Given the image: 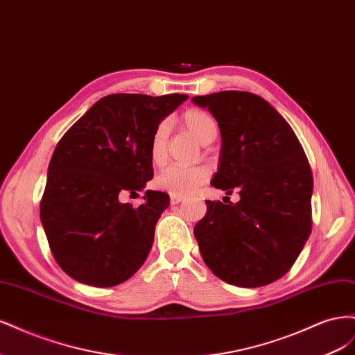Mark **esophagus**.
I'll return each mask as SVG.
<instances>
[{"mask_svg":"<svg viewBox=\"0 0 355 355\" xmlns=\"http://www.w3.org/2000/svg\"><path fill=\"white\" fill-rule=\"evenodd\" d=\"M184 200H185L184 197H179V196H170V202H171V204H179V202H182Z\"/></svg>","mask_w":355,"mask_h":355,"instance_id":"esophagus-1","label":"esophagus"}]
</instances>
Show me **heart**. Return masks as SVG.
I'll use <instances>...</instances> for the list:
<instances>
[{"label": "heart", "mask_w": 355, "mask_h": 355, "mask_svg": "<svg viewBox=\"0 0 355 355\" xmlns=\"http://www.w3.org/2000/svg\"><path fill=\"white\" fill-rule=\"evenodd\" d=\"M180 123L202 145L211 144L219 132L216 120L209 112L198 108H192L182 114ZM167 137L168 124L163 121L155 127L151 142H149V158L157 166L163 164L166 161ZM209 176L210 171L204 166L173 164L161 171L155 179V184L159 189L168 192L170 196L185 197L206 184Z\"/></svg>", "instance_id": "heart-1"}]
</instances>
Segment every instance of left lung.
I'll use <instances>...</instances> for the list:
<instances>
[{
  "label": "left lung",
  "instance_id": "left-lung-1",
  "mask_svg": "<svg viewBox=\"0 0 355 355\" xmlns=\"http://www.w3.org/2000/svg\"><path fill=\"white\" fill-rule=\"evenodd\" d=\"M192 102L216 118L222 148L211 185L240 201L206 200L196 227L210 271L239 287L282 278L296 262L313 228V171L293 128L261 96L219 92Z\"/></svg>",
  "mask_w": 355,
  "mask_h": 355
}]
</instances>
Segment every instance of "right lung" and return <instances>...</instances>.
<instances>
[{"instance_id": "obj_1", "label": "right lung", "mask_w": 355, "mask_h": 355, "mask_svg": "<svg viewBox=\"0 0 355 355\" xmlns=\"http://www.w3.org/2000/svg\"><path fill=\"white\" fill-rule=\"evenodd\" d=\"M187 94L105 96L62 136L49 164L40 218L58 265L73 280L112 287L146 261L166 192L146 191L154 176L149 142L155 127Z\"/></svg>"}]
</instances>
